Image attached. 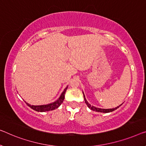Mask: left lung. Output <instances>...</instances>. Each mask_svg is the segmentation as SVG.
<instances>
[{
  "mask_svg": "<svg viewBox=\"0 0 146 146\" xmlns=\"http://www.w3.org/2000/svg\"><path fill=\"white\" fill-rule=\"evenodd\" d=\"M83 96H84V102H85V103H86V104L87 105V106H88V107L90 108L91 110L95 111H97V112H101V113H110V112H112V111H115V110H117V108H119L122 105V104H121V105H120L119 106H117V108H113V109H101V108H96V107H94V106H91L90 104H89L88 102L86 101V99L85 98V96H84V93H83Z\"/></svg>",
  "mask_w": 146,
  "mask_h": 146,
  "instance_id": "8db88e82",
  "label": "left lung"
}]
</instances>
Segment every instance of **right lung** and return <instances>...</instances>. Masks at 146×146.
Returning a JSON list of instances; mask_svg holds the SVG:
<instances>
[{"instance_id":"1","label":"right lung","mask_w":146,"mask_h":146,"mask_svg":"<svg viewBox=\"0 0 146 146\" xmlns=\"http://www.w3.org/2000/svg\"><path fill=\"white\" fill-rule=\"evenodd\" d=\"M67 88V86L64 89V90L63 91V92L62 93V94L60 95L59 98H58L56 101H55L54 102H52L51 104H47V105H41V106H33L28 103H26V104H27V105L29 106V107H30L33 110L38 112H45V111H48L56 110V109H57L58 107H59L61 104L63 103V101L64 100L65 94H66Z\"/></svg>"}]
</instances>
